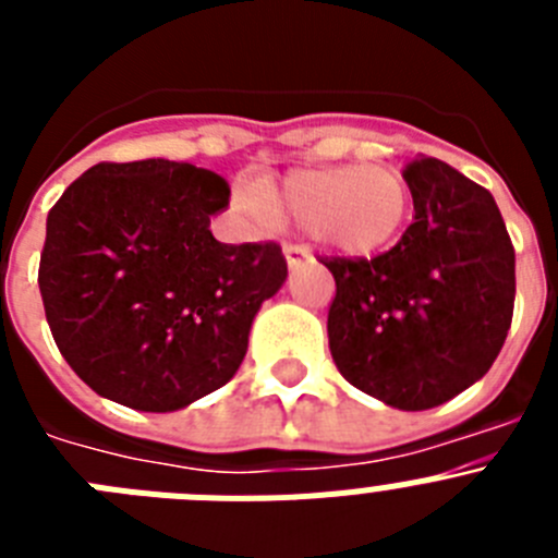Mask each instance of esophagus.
I'll return each instance as SVG.
<instances>
[{"label":"esophagus","mask_w":558,"mask_h":558,"mask_svg":"<svg viewBox=\"0 0 558 558\" xmlns=\"http://www.w3.org/2000/svg\"><path fill=\"white\" fill-rule=\"evenodd\" d=\"M282 251H284V259H288V268L290 270L299 268V265H304V263H310V259H313V254H310L307 245L288 243Z\"/></svg>","instance_id":"34e87169"}]
</instances>
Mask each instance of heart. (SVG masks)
Returning <instances> with one entry per match:
<instances>
[{"label": "heart", "instance_id": "1", "mask_svg": "<svg viewBox=\"0 0 558 558\" xmlns=\"http://www.w3.org/2000/svg\"><path fill=\"white\" fill-rule=\"evenodd\" d=\"M236 206L254 218L274 209L340 254L366 256L383 251L405 229L411 186L397 167L343 165L293 170L279 184L254 181L236 186Z\"/></svg>", "mask_w": 558, "mask_h": 558}]
</instances>
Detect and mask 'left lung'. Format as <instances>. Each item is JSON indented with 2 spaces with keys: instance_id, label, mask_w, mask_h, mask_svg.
I'll use <instances>...</instances> for the list:
<instances>
[{
  "instance_id": "left-lung-1",
  "label": "left lung",
  "mask_w": 558,
  "mask_h": 558,
  "mask_svg": "<svg viewBox=\"0 0 558 558\" xmlns=\"http://www.w3.org/2000/svg\"><path fill=\"white\" fill-rule=\"evenodd\" d=\"M413 223L374 259H324L335 276L329 352L368 397L427 411L489 372L514 315V245L489 190L438 159L405 167Z\"/></svg>"
}]
</instances>
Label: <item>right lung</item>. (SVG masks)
<instances>
[{
	"instance_id": "add662e5",
	"label": "right lung",
	"mask_w": 558,
	"mask_h": 558,
	"mask_svg": "<svg viewBox=\"0 0 558 558\" xmlns=\"http://www.w3.org/2000/svg\"><path fill=\"white\" fill-rule=\"evenodd\" d=\"M229 195L204 167L102 161L49 209L44 313L92 391L170 413L234 377L254 315L284 284L288 263L276 243L211 236V215Z\"/></svg>"
}]
</instances>
